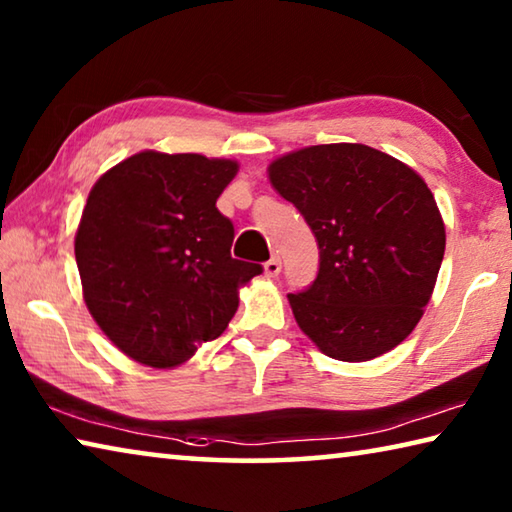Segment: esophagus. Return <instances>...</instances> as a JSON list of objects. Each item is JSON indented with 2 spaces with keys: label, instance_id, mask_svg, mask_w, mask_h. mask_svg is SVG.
I'll list each match as a JSON object with an SVG mask.
<instances>
[{
  "label": "esophagus",
  "instance_id": "34e87169",
  "mask_svg": "<svg viewBox=\"0 0 512 512\" xmlns=\"http://www.w3.org/2000/svg\"><path fill=\"white\" fill-rule=\"evenodd\" d=\"M280 268H282L280 257H271L264 264V273H266V277H277V275H280Z\"/></svg>",
  "mask_w": 512,
  "mask_h": 512
}]
</instances>
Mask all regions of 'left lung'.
Instances as JSON below:
<instances>
[{
	"instance_id": "obj_1",
	"label": "left lung",
	"mask_w": 512,
	"mask_h": 512,
	"mask_svg": "<svg viewBox=\"0 0 512 512\" xmlns=\"http://www.w3.org/2000/svg\"><path fill=\"white\" fill-rule=\"evenodd\" d=\"M318 241V277L289 293L298 327L339 361L400 345L429 305L445 255V223L418 171L366 144H318L268 164Z\"/></svg>"
}]
</instances>
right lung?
Listing matches in <instances>:
<instances>
[{"label": "right lung", "mask_w": 512, "mask_h": 512, "mask_svg": "<svg viewBox=\"0 0 512 512\" xmlns=\"http://www.w3.org/2000/svg\"><path fill=\"white\" fill-rule=\"evenodd\" d=\"M239 162L140 151L90 189L74 237L83 300L101 332L142 366L176 368L228 327L262 266L232 259L216 210Z\"/></svg>", "instance_id": "add662e5"}]
</instances>
